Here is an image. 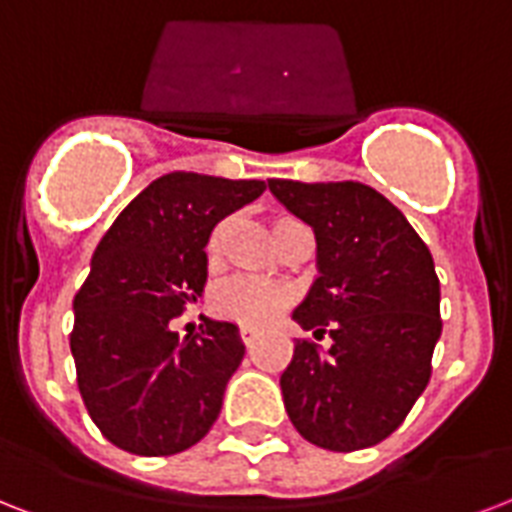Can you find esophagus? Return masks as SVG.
<instances>
[{"mask_svg": "<svg viewBox=\"0 0 512 512\" xmlns=\"http://www.w3.org/2000/svg\"><path fill=\"white\" fill-rule=\"evenodd\" d=\"M240 339H243L245 347H253V344H256V339H259V331H256V328L243 326L240 328Z\"/></svg>", "mask_w": 512, "mask_h": 512, "instance_id": "obj_1", "label": "esophagus"}]
</instances>
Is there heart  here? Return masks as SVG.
<instances>
[{
    "instance_id": "b5f03b06",
    "label": "heart",
    "mask_w": 512,
    "mask_h": 512,
    "mask_svg": "<svg viewBox=\"0 0 512 512\" xmlns=\"http://www.w3.org/2000/svg\"><path fill=\"white\" fill-rule=\"evenodd\" d=\"M293 224H299V221L285 219V216L275 219L272 237H277L283 229L293 227ZM205 253H208V264L219 267L221 256H224V227L213 229L211 237H208V245H205ZM288 301H291L288 291L277 288V285L248 280V277H235V280H227L213 291L211 307L219 318L232 320L237 326L264 328L288 307Z\"/></svg>"
}]
</instances>
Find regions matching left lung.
Instances as JSON below:
<instances>
[{
    "label": "left lung",
    "instance_id": "obj_1",
    "mask_svg": "<svg viewBox=\"0 0 512 512\" xmlns=\"http://www.w3.org/2000/svg\"><path fill=\"white\" fill-rule=\"evenodd\" d=\"M269 192L310 224L318 280L293 320L331 336L293 344L280 376L301 438L328 451L382 443L425 392L441 339V283L430 248L384 194L358 181L269 178Z\"/></svg>",
    "mask_w": 512,
    "mask_h": 512
}]
</instances>
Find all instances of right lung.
<instances>
[{
    "label": "right lung",
    "instance_id": "obj_1",
    "mask_svg": "<svg viewBox=\"0 0 512 512\" xmlns=\"http://www.w3.org/2000/svg\"><path fill=\"white\" fill-rule=\"evenodd\" d=\"M264 181L168 173L114 219L74 296L71 355L95 427L141 457H170L219 419L229 376L245 355L235 323L208 320L184 336L170 320L202 296L205 245L224 216Z\"/></svg>",
    "mask_w": 512,
    "mask_h": 512
}]
</instances>
